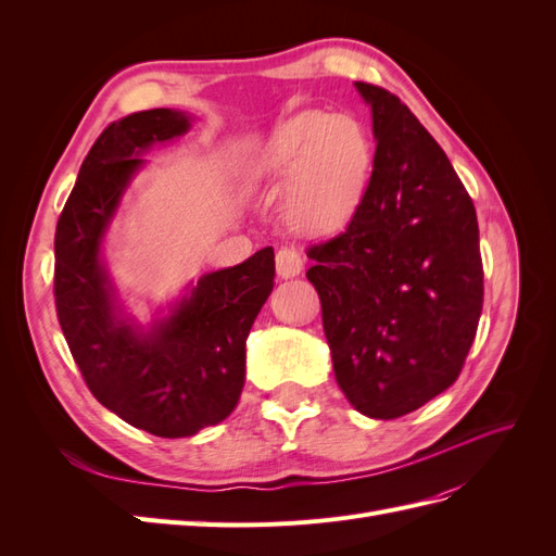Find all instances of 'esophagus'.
Wrapping results in <instances>:
<instances>
[{"instance_id": "obj_1", "label": "esophagus", "mask_w": 556, "mask_h": 556, "mask_svg": "<svg viewBox=\"0 0 556 556\" xmlns=\"http://www.w3.org/2000/svg\"><path fill=\"white\" fill-rule=\"evenodd\" d=\"M276 268L280 278H294L304 271V257L294 248H282L276 255Z\"/></svg>"}]
</instances>
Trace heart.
I'll return each instance as SVG.
<instances>
[{"label": "heart", "instance_id": "heart-1", "mask_svg": "<svg viewBox=\"0 0 556 556\" xmlns=\"http://www.w3.org/2000/svg\"><path fill=\"white\" fill-rule=\"evenodd\" d=\"M374 148L352 117L304 113L280 125L248 166V182L285 185L280 215L299 233L341 229L364 197Z\"/></svg>", "mask_w": 556, "mask_h": 556}]
</instances>
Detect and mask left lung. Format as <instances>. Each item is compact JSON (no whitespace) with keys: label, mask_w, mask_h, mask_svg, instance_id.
<instances>
[{"label":"left lung","mask_w":556,"mask_h":556,"mask_svg":"<svg viewBox=\"0 0 556 556\" xmlns=\"http://www.w3.org/2000/svg\"><path fill=\"white\" fill-rule=\"evenodd\" d=\"M376 157L348 229L313 245L333 376L362 415L394 419L457 380L482 313L473 201L401 99L355 83Z\"/></svg>","instance_id":"1"}]
</instances>
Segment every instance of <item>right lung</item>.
Returning <instances> with one entry per match:
<instances>
[{"label":"right lung","mask_w":556,"mask_h":556,"mask_svg":"<svg viewBox=\"0 0 556 556\" xmlns=\"http://www.w3.org/2000/svg\"><path fill=\"white\" fill-rule=\"evenodd\" d=\"M194 115L178 109L111 123L83 162L55 231L60 327L90 392L127 425L188 439L220 425L245 382V341L274 290V248L204 274L150 323L129 313L106 264V241L153 146L180 139Z\"/></svg>","instance_id":"1"}]
</instances>
